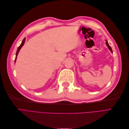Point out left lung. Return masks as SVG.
Instances as JSON below:
<instances>
[{"label": "left lung", "instance_id": "1", "mask_svg": "<svg viewBox=\"0 0 129 129\" xmlns=\"http://www.w3.org/2000/svg\"><path fill=\"white\" fill-rule=\"evenodd\" d=\"M105 44H106V45H107V46L108 47V48H109V49L110 50V52L112 53H113V52H112V49H111V47L110 46V45H109V44H108V41L106 40V42H105Z\"/></svg>", "mask_w": 129, "mask_h": 129}]
</instances>
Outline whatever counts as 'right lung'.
I'll return each mask as SVG.
<instances>
[{
  "mask_svg": "<svg viewBox=\"0 0 129 129\" xmlns=\"http://www.w3.org/2000/svg\"><path fill=\"white\" fill-rule=\"evenodd\" d=\"M25 40H26V38H25L24 39H23V40H22V42H21V45L19 46V47L18 48V49H17V53H16V56H15V61H14V62L15 63V62H16V60H17V55H18V53H19V51H20V49L21 48V47H22L24 46V44H25Z\"/></svg>",
  "mask_w": 129,
  "mask_h": 129,
  "instance_id": "add662e5",
  "label": "right lung"
}]
</instances>
